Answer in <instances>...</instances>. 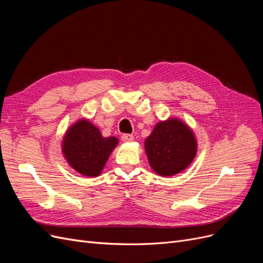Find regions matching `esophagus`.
<instances>
[{
  "label": "esophagus",
  "instance_id": "esophagus-1",
  "mask_svg": "<svg viewBox=\"0 0 263 263\" xmlns=\"http://www.w3.org/2000/svg\"><path fill=\"white\" fill-rule=\"evenodd\" d=\"M121 139L124 142H130V141L134 140V136H133V135H130V134H124V135H122Z\"/></svg>",
  "mask_w": 263,
  "mask_h": 263
}]
</instances>
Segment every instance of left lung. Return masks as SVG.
Returning a JSON list of instances; mask_svg holds the SVG:
<instances>
[{"label": "left lung", "mask_w": 263, "mask_h": 263, "mask_svg": "<svg viewBox=\"0 0 263 263\" xmlns=\"http://www.w3.org/2000/svg\"><path fill=\"white\" fill-rule=\"evenodd\" d=\"M197 142L190 127L177 118L158 123L145 141L150 166L162 177L180 173L196 155Z\"/></svg>", "instance_id": "1"}]
</instances>
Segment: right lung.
<instances>
[{
  "label": "right lung",
  "instance_id": "1",
  "mask_svg": "<svg viewBox=\"0 0 263 263\" xmlns=\"http://www.w3.org/2000/svg\"><path fill=\"white\" fill-rule=\"evenodd\" d=\"M117 144L116 137H103L98 127L80 119L67 130L62 153L76 171L86 177H97Z\"/></svg>",
  "mask_w": 263,
  "mask_h": 263
}]
</instances>
